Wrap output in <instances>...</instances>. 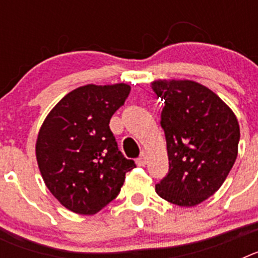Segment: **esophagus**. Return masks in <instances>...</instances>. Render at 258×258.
<instances>
[{
    "label": "esophagus",
    "mask_w": 258,
    "mask_h": 258,
    "mask_svg": "<svg viewBox=\"0 0 258 258\" xmlns=\"http://www.w3.org/2000/svg\"><path fill=\"white\" fill-rule=\"evenodd\" d=\"M136 163L138 166H145L146 163H147V156H146V154H141V156L137 159Z\"/></svg>",
    "instance_id": "34e87169"
}]
</instances>
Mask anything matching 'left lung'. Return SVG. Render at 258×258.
<instances>
[{"mask_svg":"<svg viewBox=\"0 0 258 258\" xmlns=\"http://www.w3.org/2000/svg\"><path fill=\"white\" fill-rule=\"evenodd\" d=\"M164 99L161 127L169 172L157 195L179 207H195L222 186L238 156V118L211 89L191 80H155Z\"/></svg>","mask_w":258,"mask_h":258,"instance_id":"obj_1","label":"left lung"}]
</instances>
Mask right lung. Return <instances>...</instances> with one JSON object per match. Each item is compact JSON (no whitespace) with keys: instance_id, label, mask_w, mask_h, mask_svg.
I'll list each match as a JSON object with an SVG mask.
<instances>
[{"instance_id":"1","label":"right lung","mask_w":258,"mask_h":258,"mask_svg":"<svg viewBox=\"0 0 258 258\" xmlns=\"http://www.w3.org/2000/svg\"><path fill=\"white\" fill-rule=\"evenodd\" d=\"M131 86H80L61 98L38 132L36 159L46 187L64 208L92 216L112 202L136 166L118 151L109 120Z\"/></svg>"}]
</instances>
